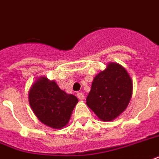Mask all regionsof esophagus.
I'll list each match as a JSON object with an SVG mask.
<instances>
[{
    "label": "esophagus",
    "instance_id": "1",
    "mask_svg": "<svg viewBox=\"0 0 159 159\" xmlns=\"http://www.w3.org/2000/svg\"><path fill=\"white\" fill-rule=\"evenodd\" d=\"M77 96L78 99H80V100H83V98H84V94L82 93H77Z\"/></svg>",
    "mask_w": 159,
    "mask_h": 159
}]
</instances>
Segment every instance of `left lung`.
Returning <instances> with one entry per match:
<instances>
[{
	"label": "left lung",
	"instance_id": "8db88e82",
	"mask_svg": "<svg viewBox=\"0 0 159 159\" xmlns=\"http://www.w3.org/2000/svg\"><path fill=\"white\" fill-rule=\"evenodd\" d=\"M133 93V82L125 68L109 63L94 77L87 105L102 121H112L127 108Z\"/></svg>",
	"mask_w": 159,
	"mask_h": 159
}]
</instances>
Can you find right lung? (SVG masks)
I'll list each match as a JSON object with an SVG mask.
<instances>
[{
	"mask_svg": "<svg viewBox=\"0 0 159 159\" xmlns=\"http://www.w3.org/2000/svg\"><path fill=\"white\" fill-rule=\"evenodd\" d=\"M77 97L61 90L55 82L46 77L37 80L29 92V102L34 113L46 125L61 128L67 124Z\"/></svg>",
	"mask_w": 159,
	"mask_h": 159,
	"instance_id": "right-lung-1",
	"label": "right lung"
}]
</instances>
